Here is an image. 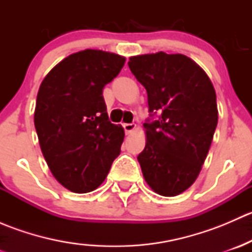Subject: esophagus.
Returning a JSON list of instances; mask_svg holds the SVG:
<instances>
[{
    "instance_id": "obj_1",
    "label": "esophagus",
    "mask_w": 252,
    "mask_h": 252,
    "mask_svg": "<svg viewBox=\"0 0 252 252\" xmlns=\"http://www.w3.org/2000/svg\"><path fill=\"white\" fill-rule=\"evenodd\" d=\"M123 128H124V131H126V134H130L131 131H134V129L136 128V126L134 123H126L123 124Z\"/></svg>"
}]
</instances>
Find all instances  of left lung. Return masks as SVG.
I'll return each mask as SVG.
<instances>
[{
    "label": "left lung",
    "instance_id": "left-lung-1",
    "mask_svg": "<svg viewBox=\"0 0 252 252\" xmlns=\"http://www.w3.org/2000/svg\"><path fill=\"white\" fill-rule=\"evenodd\" d=\"M128 65L146 89L152 117L144 123L146 145L138 156L142 175L155 192L177 196L196 180L210 150L218 122L215 88L180 53L134 56Z\"/></svg>",
    "mask_w": 252,
    "mask_h": 252
}]
</instances>
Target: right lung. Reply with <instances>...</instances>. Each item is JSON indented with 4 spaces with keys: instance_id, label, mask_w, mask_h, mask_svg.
Here are the masks:
<instances>
[{
    "instance_id": "add662e5",
    "label": "right lung",
    "mask_w": 252,
    "mask_h": 252,
    "mask_svg": "<svg viewBox=\"0 0 252 252\" xmlns=\"http://www.w3.org/2000/svg\"><path fill=\"white\" fill-rule=\"evenodd\" d=\"M124 62L116 53L79 51L40 85L34 113L40 147L53 177L70 191L100 187L121 154L124 129L108 119L102 91Z\"/></svg>"
}]
</instances>
